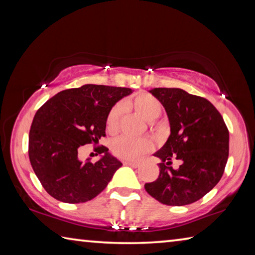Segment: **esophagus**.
<instances>
[{
  "label": "esophagus",
  "instance_id": "esophagus-1",
  "mask_svg": "<svg viewBox=\"0 0 255 255\" xmlns=\"http://www.w3.org/2000/svg\"><path fill=\"white\" fill-rule=\"evenodd\" d=\"M123 164H124V165H126V166L135 167V169H136V167H139V165H140L139 162H130V161H124Z\"/></svg>",
  "mask_w": 255,
  "mask_h": 255
}]
</instances>
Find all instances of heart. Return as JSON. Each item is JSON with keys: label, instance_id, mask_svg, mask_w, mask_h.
<instances>
[{"label": "heart", "instance_id": "1", "mask_svg": "<svg viewBox=\"0 0 255 255\" xmlns=\"http://www.w3.org/2000/svg\"><path fill=\"white\" fill-rule=\"evenodd\" d=\"M126 107H131L138 114H140L147 122H153L156 119L162 111V105L156 98L148 93H139L133 97L131 100L127 101ZM123 115V106L116 105L111 108L106 119V128L108 132H117ZM150 148V143L145 138H131L122 136L116 138L112 141L111 149L116 156L123 159H136L147 152Z\"/></svg>", "mask_w": 255, "mask_h": 255}]
</instances>
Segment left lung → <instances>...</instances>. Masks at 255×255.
I'll list each match as a JSON object with an SVG mask.
<instances>
[{
    "mask_svg": "<svg viewBox=\"0 0 255 255\" xmlns=\"http://www.w3.org/2000/svg\"><path fill=\"white\" fill-rule=\"evenodd\" d=\"M165 108L171 135L154 155L162 159L159 175L146 183L148 195L167 206L192 204L207 195L225 170L230 132L219 111L207 99L176 88L149 91ZM181 165L174 170L171 158Z\"/></svg>",
    "mask_w": 255,
    "mask_h": 255,
    "instance_id": "8db88e82",
    "label": "left lung"
}]
</instances>
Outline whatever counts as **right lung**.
I'll use <instances>...</instances> for the list:
<instances>
[{
    "label": "right lung",
    "mask_w": 255,
    "mask_h": 255,
    "mask_svg": "<svg viewBox=\"0 0 255 255\" xmlns=\"http://www.w3.org/2000/svg\"><path fill=\"white\" fill-rule=\"evenodd\" d=\"M128 88L86 84L59 92L34 115L29 132V159L49 195L66 204L93 199L106 189L122 162L106 146L94 150L105 155L98 162L81 161L86 144H98L106 136V119Z\"/></svg>",
    "instance_id": "obj_1"
}]
</instances>
